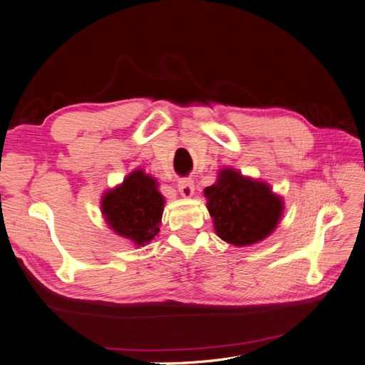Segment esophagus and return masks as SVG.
I'll list each match as a JSON object with an SVG mask.
<instances>
[{"label": "esophagus", "mask_w": 365, "mask_h": 365, "mask_svg": "<svg viewBox=\"0 0 365 365\" xmlns=\"http://www.w3.org/2000/svg\"><path fill=\"white\" fill-rule=\"evenodd\" d=\"M193 185H195V184H193L192 180L182 178V180L178 181V192H180L184 197H189V196L193 195V190H195Z\"/></svg>", "instance_id": "34e87169"}]
</instances>
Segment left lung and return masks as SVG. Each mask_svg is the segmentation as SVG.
<instances>
[{
    "instance_id": "obj_1",
    "label": "left lung",
    "mask_w": 365,
    "mask_h": 365,
    "mask_svg": "<svg viewBox=\"0 0 365 365\" xmlns=\"http://www.w3.org/2000/svg\"><path fill=\"white\" fill-rule=\"evenodd\" d=\"M204 195L217 236L237 247L269 236L283 212V201L272 195L268 184L245 178L233 169L220 172Z\"/></svg>"
}]
</instances>
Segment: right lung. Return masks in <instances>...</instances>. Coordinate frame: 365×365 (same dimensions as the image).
I'll return each mask as SVG.
<instances>
[{"label":"right lung","mask_w":365,"mask_h":365,"mask_svg":"<svg viewBox=\"0 0 365 365\" xmlns=\"http://www.w3.org/2000/svg\"><path fill=\"white\" fill-rule=\"evenodd\" d=\"M163 207L164 197L157 190V181L143 170L132 172L102 201L108 225L137 245H145L158 235Z\"/></svg>","instance_id":"add662e5"}]
</instances>
